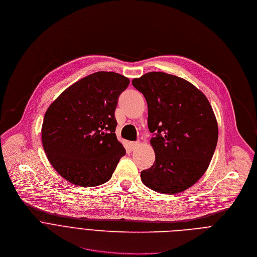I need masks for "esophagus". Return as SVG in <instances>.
Instances as JSON below:
<instances>
[{
  "label": "esophagus",
  "mask_w": 257,
  "mask_h": 257,
  "mask_svg": "<svg viewBox=\"0 0 257 257\" xmlns=\"http://www.w3.org/2000/svg\"><path fill=\"white\" fill-rule=\"evenodd\" d=\"M139 145H140V142H131L130 143V148L132 150H136L139 147Z\"/></svg>",
  "instance_id": "1"
}]
</instances>
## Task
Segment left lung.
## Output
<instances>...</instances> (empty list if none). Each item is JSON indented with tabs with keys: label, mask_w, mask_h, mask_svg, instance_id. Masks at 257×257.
<instances>
[{
	"label": "left lung",
	"mask_w": 257,
	"mask_h": 257,
	"mask_svg": "<svg viewBox=\"0 0 257 257\" xmlns=\"http://www.w3.org/2000/svg\"><path fill=\"white\" fill-rule=\"evenodd\" d=\"M146 98L148 126L155 162L141 172L143 183L175 194L192 186L207 171L218 142V122L208 98L188 81L150 72L132 81Z\"/></svg>",
	"instance_id": "1"
}]
</instances>
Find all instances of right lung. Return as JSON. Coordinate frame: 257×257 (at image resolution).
<instances>
[{"label":"right lung","instance_id":"obj_1","mask_svg":"<svg viewBox=\"0 0 257 257\" xmlns=\"http://www.w3.org/2000/svg\"><path fill=\"white\" fill-rule=\"evenodd\" d=\"M128 84L120 74L97 72L67 88L45 111L42 146L51 166L69 182L103 184L125 155L114 111Z\"/></svg>","mask_w":257,"mask_h":257}]
</instances>
